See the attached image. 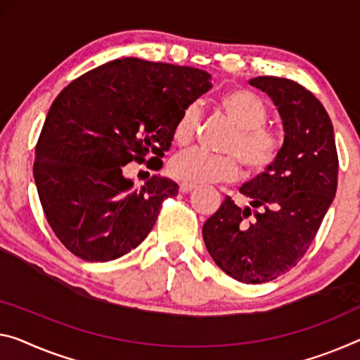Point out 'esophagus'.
<instances>
[{"mask_svg": "<svg viewBox=\"0 0 360 360\" xmlns=\"http://www.w3.org/2000/svg\"><path fill=\"white\" fill-rule=\"evenodd\" d=\"M195 185H190V184H180V191L181 193H190V191H193L195 190Z\"/></svg>", "mask_w": 360, "mask_h": 360, "instance_id": "esophagus-1", "label": "esophagus"}]
</instances>
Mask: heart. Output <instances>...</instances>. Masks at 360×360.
Here are the masks:
<instances>
[{"label":"heart","instance_id":"b5f03b06","mask_svg":"<svg viewBox=\"0 0 360 360\" xmlns=\"http://www.w3.org/2000/svg\"><path fill=\"white\" fill-rule=\"evenodd\" d=\"M217 106L226 119L236 127L235 135L226 145V153L233 154L245 165L246 172L261 174L274 164L278 143L272 131L264 129L267 108L256 93L245 88H233L217 99ZM199 122L196 104H190L180 114L174 127V140L179 146L190 145ZM233 156H211L190 149L170 161L169 170L174 179L190 185H209L231 181L240 174V165Z\"/></svg>","mask_w":360,"mask_h":360}]
</instances>
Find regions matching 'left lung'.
Listing matches in <instances>:
<instances>
[{"label":"left lung","instance_id":"left-lung-1","mask_svg":"<svg viewBox=\"0 0 360 360\" xmlns=\"http://www.w3.org/2000/svg\"><path fill=\"white\" fill-rule=\"evenodd\" d=\"M283 124V145L264 174L240 188L250 206L225 196L202 226L214 262L243 283H264L288 272L311 246L333 202L338 175L333 125L322 103L296 82L256 77Z\"/></svg>","mask_w":360,"mask_h":360}]
</instances>
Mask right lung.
I'll list each match as a JSON object with an SVG mask.
<instances>
[{
  "label": "right lung",
  "mask_w": 360,
  "mask_h": 360,
  "mask_svg": "<svg viewBox=\"0 0 360 360\" xmlns=\"http://www.w3.org/2000/svg\"><path fill=\"white\" fill-rule=\"evenodd\" d=\"M211 80L201 69L122 58L59 93L38 138L33 176L48 224L72 254L108 262L145 240L179 185L153 175L136 188L122 167L151 154L148 164L161 161L180 114Z\"/></svg>",
  "instance_id": "add662e5"
}]
</instances>
